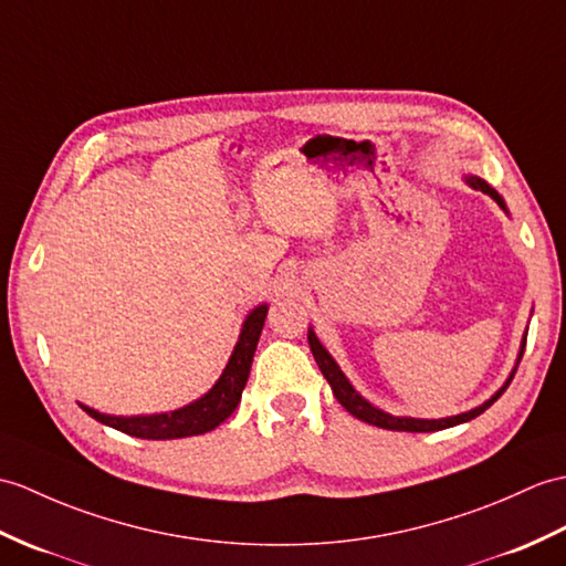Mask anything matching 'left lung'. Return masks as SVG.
<instances>
[{
	"label": "left lung",
	"mask_w": 566,
	"mask_h": 566,
	"mask_svg": "<svg viewBox=\"0 0 566 566\" xmlns=\"http://www.w3.org/2000/svg\"><path fill=\"white\" fill-rule=\"evenodd\" d=\"M465 180H468L470 186L475 188V190H482L484 195H490L492 200H494L499 207L506 209L502 197H499V195H496V190H494V188H490L488 182L480 180V178H475V176H468ZM308 345H311V352H313V357H315V364H318V369H321V371H323V376L327 378V384H331V388H333V392H335L337 402L343 405L349 415H354L357 419H361V422H366V424H374V427H380V429H390V431H439V429H449V427H455V424L470 422V419H475L478 415H482V412L488 410V407H490L499 396H502V392L509 388L511 378H514V374H516V371L511 374L506 384H504L502 388H499L488 402L480 405V407H475V410H470V412L455 415V417H446V419L392 417V415H388V412H384V410H378V407H374L371 402H366V400L359 396V392L352 388V384H349V380L345 378V374L339 371V366L335 364V359L331 357V354L325 352V347L318 343V337L313 335V331H308ZM523 349H525V337H523V347H521V354H518V361H521V357H523Z\"/></svg>",
	"instance_id": "1"
}]
</instances>
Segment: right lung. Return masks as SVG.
<instances>
[{
  "label": "right lung",
  "instance_id": "right-lung-1",
  "mask_svg": "<svg viewBox=\"0 0 566 566\" xmlns=\"http://www.w3.org/2000/svg\"><path fill=\"white\" fill-rule=\"evenodd\" d=\"M265 315H268V306H258L251 315H248L227 369H223L214 388L200 400H195L174 412L147 415V417L101 415L86 405H82V410L94 417L96 422L108 424L137 439H182V437H197V433L212 431L223 422V419L231 417L235 405L241 400L248 374H251L253 354L258 347L262 325H265Z\"/></svg>",
  "mask_w": 566,
  "mask_h": 566
}]
</instances>
